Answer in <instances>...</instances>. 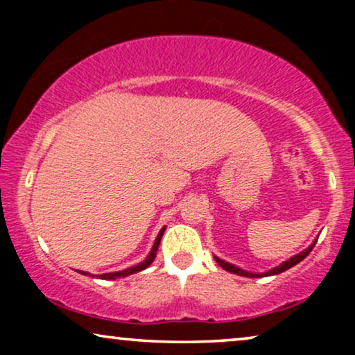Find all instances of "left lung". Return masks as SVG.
Wrapping results in <instances>:
<instances>
[{
    "label": "left lung",
    "mask_w": 355,
    "mask_h": 355,
    "mask_svg": "<svg viewBox=\"0 0 355 355\" xmlns=\"http://www.w3.org/2000/svg\"><path fill=\"white\" fill-rule=\"evenodd\" d=\"M317 241H318V239H315V241H313V244L310 245L309 249H305L304 252H300V254H297V255L291 257L289 260L283 261V263H281L279 266H276V268H273V270H268V271H266V273H250V271H245V270L239 268V266H234V265L227 263V261L221 260V259H218V257H215V260L218 261V265H220L223 270L230 271V273L239 275V276H245V278H260V276H271V275H279V273H283V271L289 270L291 266L297 265L299 261H302V260L305 259V257H307V255L310 254V252H312V249H313V247H315V244H317Z\"/></svg>",
    "instance_id": "obj_1"
}]
</instances>
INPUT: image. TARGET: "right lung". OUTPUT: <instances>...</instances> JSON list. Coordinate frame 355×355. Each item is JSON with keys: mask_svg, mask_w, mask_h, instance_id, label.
Instances as JSON below:
<instances>
[{"mask_svg": "<svg viewBox=\"0 0 355 355\" xmlns=\"http://www.w3.org/2000/svg\"><path fill=\"white\" fill-rule=\"evenodd\" d=\"M163 232H164V227L162 231L158 232V236H157V239H155V244H153V247H152V250H150V254L147 255V259H145L144 261H140L139 265H134V266H130V268H125V270H123V271H114V273H105V275H95L94 278H100V279H118V278H124V276H129V275H134V273H137V271H142V270H145V268H148L150 265H152V261L155 260V255H157V250H158V245H159V241H162V237H163ZM79 273H82V275H90V273H87V271H79Z\"/></svg>", "mask_w": 355, "mask_h": 355, "instance_id": "add662e5", "label": "right lung"}]
</instances>
